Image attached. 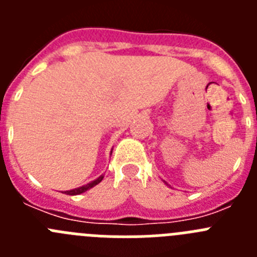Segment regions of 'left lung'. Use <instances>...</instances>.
<instances>
[{"mask_svg":"<svg viewBox=\"0 0 257 257\" xmlns=\"http://www.w3.org/2000/svg\"><path fill=\"white\" fill-rule=\"evenodd\" d=\"M166 184H167V183H166ZM167 185H169V184H167Z\"/></svg>","mask_w":257,"mask_h":257,"instance_id":"8db88e82","label":"left lung"}]
</instances>
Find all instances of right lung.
<instances>
[{
	"instance_id": "right-lung-1",
	"label": "right lung",
	"mask_w": 257,
	"mask_h": 257,
	"mask_svg": "<svg viewBox=\"0 0 257 257\" xmlns=\"http://www.w3.org/2000/svg\"><path fill=\"white\" fill-rule=\"evenodd\" d=\"M103 175L101 176H99V178L96 179V180L91 181V183L86 184V185H83V187H79V188H76V189H72V190H67V192H64L65 194H69V196H77V194H81V193L86 192V190L91 189L92 187H95V185H97V184L100 183L101 180H103Z\"/></svg>"
}]
</instances>
